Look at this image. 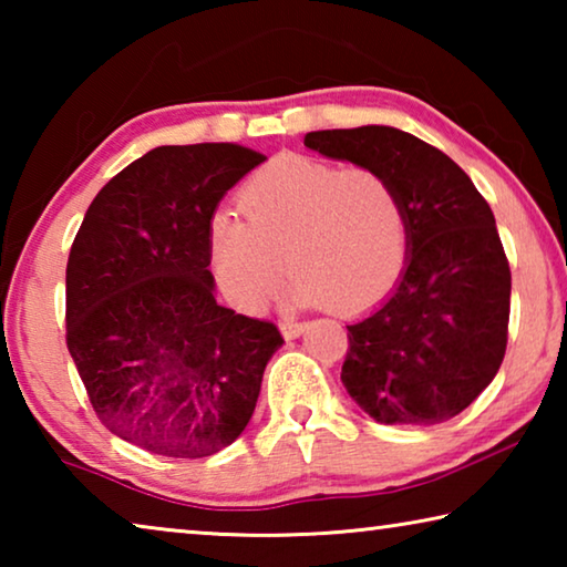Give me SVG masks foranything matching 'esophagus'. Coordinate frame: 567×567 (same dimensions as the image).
Returning a JSON list of instances; mask_svg holds the SVG:
<instances>
[{"instance_id":"34e87169","label":"esophagus","mask_w":567,"mask_h":567,"mask_svg":"<svg viewBox=\"0 0 567 567\" xmlns=\"http://www.w3.org/2000/svg\"><path fill=\"white\" fill-rule=\"evenodd\" d=\"M280 330H282V334H285L287 340H295V338H300V334L305 332V322L295 320V318H282L280 320Z\"/></svg>"}]
</instances>
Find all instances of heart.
Returning <instances> with one entry per match:
<instances>
[{"label": "heart", "instance_id": "obj_1", "mask_svg": "<svg viewBox=\"0 0 567 567\" xmlns=\"http://www.w3.org/2000/svg\"><path fill=\"white\" fill-rule=\"evenodd\" d=\"M239 209L245 219L215 215L209 262L227 300L243 310L262 307L290 265L295 302L354 312L378 302L405 265V207L378 167L340 169L287 152L245 182Z\"/></svg>", "mask_w": 567, "mask_h": 567}]
</instances>
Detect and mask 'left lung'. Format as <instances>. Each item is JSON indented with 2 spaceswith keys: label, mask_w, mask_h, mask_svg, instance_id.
Wrapping results in <instances>:
<instances>
[{
  "label": "left lung",
  "mask_w": 567,
  "mask_h": 567,
  "mask_svg": "<svg viewBox=\"0 0 567 567\" xmlns=\"http://www.w3.org/2000/svg\"><path fill=\"white\" fill-rule=\"evenodd\" d=\"M305 147L385 172L408 219L395 290L348 324L342 385L385 425L460 415L491 385L507 344L511 265L491 205L445 152L395 127L307 132Z\"/></svg>",
  "instance_id": "8db88e82"
}]
</instances>
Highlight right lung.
Masks as SVG:
<instances>
[{
  "label": "right lung",
  "instance_id": "1",
  "mask_svg": "<svg viewBox=\"0 0 567 567\" xmlns=\"http://www.w3.org/2000/svg\"><path fill=\"white\" fill-rule=\"evenodd\" d=\"M267 157L167 145L92 199L66 260V348L102 425L165 457H207L252 417L277 324L215 300L209 225Z\"/></svg>",
  "mask_w": 567,
  "mask_h": 567
}]
</instances>
